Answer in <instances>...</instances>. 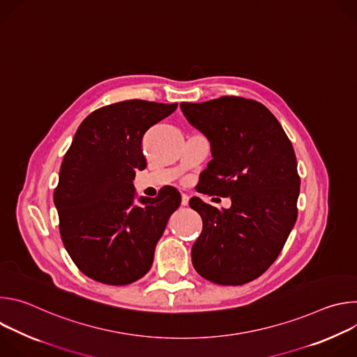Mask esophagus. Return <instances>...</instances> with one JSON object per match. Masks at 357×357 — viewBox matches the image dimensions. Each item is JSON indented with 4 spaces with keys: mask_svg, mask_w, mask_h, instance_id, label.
<instances>
[{
    "mask_svg": "<svg viewBox=\"0 0 357 357\" xmlns=\"http://www.w3.org/2000/svg\"><path fill=\"white\" fill-rule=\"evenodd\" d=\"M181 203H182V206H188V205H189V196H188L186 193H182V200H181Z\"/></svg>",
    "mask_w": 357,
    "mask_h": 357,
    "instance_id": "obj_1",
    "label": "esophagus"
}]
</instances>
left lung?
<instances>
[{"label": "left lung", "instance_id": "left-lung-1", "mask_svg": "<svg viewBox=\"0 0 357 357\" xmlns=\"http://www.w3.org/2000/svg\"><path fill=\"white\" fill-rule=\"evenodd\" d=\"M181 110L211 142L206 193L231 200L229 209H218L190 199L203 222L192 264L215 284L250 282L274 263L296 220L301 182L292 144L273 113L254 100L226 96L181 103Z\"/></svg>", "mask_w": 357, "mask_h": 357}]
</instances>
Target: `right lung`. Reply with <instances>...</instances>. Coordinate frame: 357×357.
I'll return each mask as SVG.
<instances>
[{"label":"right lung","instance_id":"obj_1","mask_svg":"<svg viewBox=\"0 0 357 357\" xmlns=\"http://www.w3.org/2000/svg\"><path fill=\"white\" fill-rule=\"evenodd\" d=\"M176 107L120 101L93 112L75 134L54 202L70 259L94 281L127 285L144 277L154 261L155 245L181 205V195L168 188L154 199L137 197L132 181L146 167L145 132Z\"/></svg>","mask_w":357,"mask_h":357}]
</instances>
